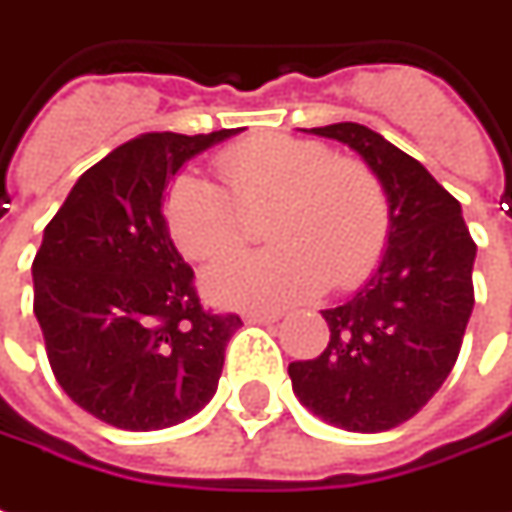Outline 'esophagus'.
I'll return each mask as SVG.
<instances>
[{"mask_svg": "<svg viewBox=\"0 0 512 512\" xmlns=\"http://www.w3.org/2000/svg\"><path fill=\"white\" fill-rule=\"evenodd\" d=\"M280 313H260V310H249L244 313V321L246 324H271V321H277Z\"/></svg>", "mask_w": 512, "mask_h": 512, "instance_id": "1", "label": "esophagus"}]
</instances>
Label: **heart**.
Wrapping results in <instances>:
<instances>
[{
    "label": "heart",
    "instance_id": "obj_1",
    "mask_svg": "<svg viewBox=\"0 0 512 512\" xmlns=\"http://www.w3.org/2000/svg\"><path fill=\"white\" fill-rule=\"evenodd\" d=\"M221 182L180 174L163 199L171 241L191 260H221L249 238L246 213L268 206L271 249L221 263L207 291L221 302L282 307L324 285L349 291L366 280L391 238V202L380 174L357 157L296 135H255L221 149Z\"/></svg>",
    "mask_w": 512,
    "mask_h": 512
}]
</instances>
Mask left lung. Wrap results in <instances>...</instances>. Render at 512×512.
Wrapping results in <instances>:
<instances>
[{
	"mask_svg": "<svg viewBox=\"0 0 512 512\" xmlns=\"http://www.w3.org/2000/svg\"><path fill=\"white\" fill-rule=\"evenodd\" d=\"M310 132L349 144L380 174L391 202L382 266L321 316L327 349L288 366L299 402L332 427L382 432L413 418L455 368L474 307L477 244L455 196L380 132L355 121Z\"/></svg>",
	"mask_w": 512,
	"mask_h": 512,
	"instance_id": "8db88e82",
	"label": "left lung"
}]
</instances>
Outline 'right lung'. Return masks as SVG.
I'll use <instances>...</instances> for the list:
<instances>
[{"label":"right lung","mask_w":512,"mask_h":512,"mask_svg":"<svg viewBox=\"0 0 512 512\" xmlns=\"http://www.w3.org/2000/svg\"><path fill=\"white\" fill-rule=\"evenodd\" d=\"M238 130L146 132L82 174L32 260V310L71 402L110 427L149 432L199 413L244 321L199 302L163 219L188 157Z\"/></svg>","instance_id":"add662e5"}]
</instances>
